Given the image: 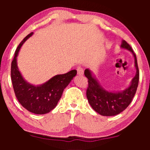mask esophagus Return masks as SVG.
Wrapping results in <instances>:
<instances>
[{
	"instance_id": "obj_1",
	"label": "esophagus",
	"mask_w": 150,
	"mask_h": 150,
	"mask_svg": "<svg viewBox=\"0 0 150 150\" xmlns=\"http://www.w3.org/2000/svg\"><path fill=\"white\" fill-rule=\"evenodd\" d=\"M77 73H78V74L80 75V76H82L83 74L84 71H83V68H82L81 66L77 67Z\"/></svg>"
}]
</instances>
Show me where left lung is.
<instances>
[{
    "label": "left lung",
    "instance_id": "8db88e82",
    "mask_svg": "<svg viewBox=\"0 0 150 150\" xmlns=\"http://www.w3.org/2000/svg\"><path fill=\"white\" fill-rule=\"evenodd\" d=\"M121 47L132 53L134 57L136 75L129 87L122 92L112 93L104 90L96 79L92 76L89 69L85 70V76L88 79L87 98L93 109L103 116H114L120 114L129 106L136 93L139 85V71L137 57L131 46L125 40L122 41Z\"/></svg>",
    "mask_w": 150,
    "mask_h": 150
}]
</instances>
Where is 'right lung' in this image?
<instances>
[{"instance_id":"obj_1","label":"right lung","mask_w":150,"mask_h":150,"mask_svg":"<svg viewBox=\"0 0 150 150\" xmlns=\"http://www.w3.org/2000/svg\"><path fill=\"white\" fill-rule=\"evenodd\" d=\"M33 33L28 34L20 42L16 49L11 67L12 85L16 96L20 104L28 111L35 114H46L56 107L63 91L76 75V69L64 74L54 76L46 83L34 86L24 81L17 66V56L22 44Z\"/></svg>"}]
</instances>
